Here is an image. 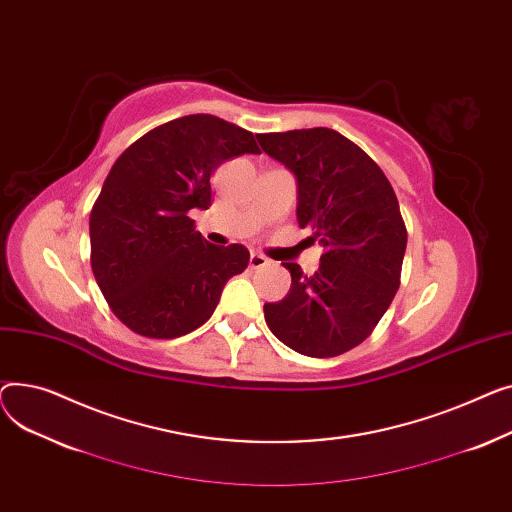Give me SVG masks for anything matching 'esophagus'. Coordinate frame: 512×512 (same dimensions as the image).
<instances>
[{"label":"esophagus","mask_w":512,"mask_h":512,"mask_svg":"<svg viewBox=\"0 0 512 512\" xmlns=\"http://www.w3.org/2000/svg\"><path fill=\"white\" fill-rule=\"evenodd\" d=\"M268 258H264L262 254H256V252H252L250 254V268H264V266H268Z\"/></svg>","instance_id":"esophagus-1"}]
</instances>
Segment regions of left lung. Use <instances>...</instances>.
Wrapping results in <instances>:
<instances>
[{"mask_svg":"<svg viewBox=\"0 0 512 512\" xmlns=\"http://www.w3.org/2000/svg\"><path fill=\"white\" fill-rule=\"evenodd\" d=\"M256 138L295 173L297 223L324 248L310 277L285 264L291 289L264 304L266 324L297 353L341 355L372 335L401 285L407 229L397 194L362 148L330 128Z\"/></svg>","mask_w":512,"mask_h":512,"instance_id":"obj_1","label":"left lung"}]
</instances>
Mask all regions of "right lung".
<instances>
[{
    "instance_id": "obj_1",
    "label": "right lung",
    "mask_w": 512,
    "mask_h": 512,
    "mask_svg": "<svg viewBox=\"0 0 512 512\" xmlns=\"http://www.w3.org/2000/svg\"><path fill=\"white\" fill-rule=\"evenodd\" d=\"M246 153H260L252 132L196 113L146 132L113 163L90 210V266L111 312L136 335L192 333L246 270L242 244H208L190 217L213 202L210 175Z\"/></svg>"
}]
</instances>
